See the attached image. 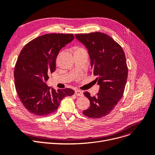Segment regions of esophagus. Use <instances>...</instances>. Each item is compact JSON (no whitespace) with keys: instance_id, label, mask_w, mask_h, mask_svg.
I'll return each mask as SVG.
<instances>
[{"instance_id":"1","label":"esophagus","mask_w":155,"mask_h":155,"mask_svg":"<svg viewBox=\"0 0 155 155\" xmlns=\"http://www.w3.org/2000/svg\"><path fill=\"white\" fill-rule=\"evenodd\" d=\"M75 93V95L77 96H83V92L79 90H76Z\"/></svg>"}]
</instances>
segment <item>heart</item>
<instances>
[{"label": "heart", "instance_id": "1", "mask_svg": "<svg viewBox=\"0 0 155 155\" xmlns=\"http://www.w3.org/2000/svg\"><path fill=\"white\" fill-rule=\"evenodd\" d=\"M86 51L85 49L82 46H75V51Z\"/></svg>", "mask_w": 155, "mask_h": 155}]
</instances>
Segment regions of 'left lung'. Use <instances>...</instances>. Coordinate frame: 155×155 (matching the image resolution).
<instances>
[{
    "mask_svg": "<svg viewBox=\"0 0 155 155\" xmlns=\"http://www.w3.org/2000/svg\"><path fill=\"white\" fill-rule=\"evenodd\" d=\"M75 37L87 47L92 73L100 85L94 96L84 92L91 105L83 114L90 118H101L110 114L123 96L128 73L126 56L120 45L102 32L76 34Z\"/></svg>",
    "mask_w": 155,
    "mask_h": 155,
    "instance_id": "left-lung-1",
    "label": "left lung"
}]
</instances>
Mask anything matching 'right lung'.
I'll return each mask as SVG.
<instances>
[{
    "label": "right lung",
    "instance_id": "right-lung-1",
    "mask_svg": "<svg viewBox=\"0 0 155 155\" xmlns=\"http://www.w3.org/2000/svg\"><path fill=\"white\" fill-rule=\"evenodd\" d=\"M74 39L73 34L50 33L31 40L23 47L14 68L16 92L25 108L32 115L46 116L54 112L71 88L56 90L46 82L56 70L59 51Z\"/></svg>",
    "mask_w": 155,
    "mask_h": 155
}]
</instances>
